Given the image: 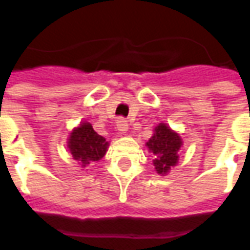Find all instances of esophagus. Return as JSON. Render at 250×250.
Wrapping results in <instances>:
<instances>
[{
    "label": "esophagus",
    "mask_w": 250,
    "mask_h": 250,
    "mask_svg": "<svg viewBox=\"0 0 250 250\" xmlns=\"http://www.w3.org/2000/svg\"><path fill=\"white\" fill-rule=\"evenodd\" d=\"M116 128H118V131L125 134V131L128 130V122L125 118H118V120H116Z\"/></svg>",
    "instance_id": "esophagus-1"
}]
</instances>
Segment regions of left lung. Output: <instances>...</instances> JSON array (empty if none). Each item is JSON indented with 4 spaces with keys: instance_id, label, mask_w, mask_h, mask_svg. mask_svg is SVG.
<instances>
[{
    "instance_id": "left-lung-1",
    "label": "left lung",
    "mask_w": 250,
    "mask_h": 250,
    "mask_svg": "<svg viewBox=\"0 0 250 250\" xmlns=\"http://www.w3.org/2000/svg\"><path fill=\"white\" fill-rule=\"evenodd\" d=\"M146 146L154 155L152 163L157 173L165 175L178 163V151L182 146V139L167 125L159 123Z\"/></svg>"
}]
</instances>
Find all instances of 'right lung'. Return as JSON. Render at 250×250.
<instances>
[{
	"label": "right lung",
	"instance_id": "right-lung-1",
	"mask_svg": "<svg viewBox=\"0 0 250 250\" xmlns=\"http://www.w3.org/2000/svg\"><path fill=\"white\" fill-rule=\"evenodd\" d=\"M107 148L108 142L99 135L87 122L73 128L68 139V150L73 159L82 163V167H85L91 162L100 161L105 155Z\"/></svg>",
	"mask_w": 250,
	"mask_h": 250
}]
</instances>
